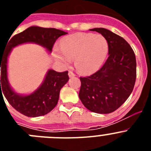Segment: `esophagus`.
<instances>
[{"label": "esophagus", "mask_w": 151, "mask_h": 151, "mask_svg": "<svg viewBox=\"0 0 151 151\" xmlns=\"http://www.w3.org/2000/svg\"><path fill=\"white\" fill-rule=\"evenodd\" d=\"M68 75H69V78H72V77L76 76V75H75V73H73V72L71 71V70H69V73H68Z\"/></svg>", "instance_id": "esophagus-1"}]
</instances>
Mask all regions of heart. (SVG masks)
<instances>
[{"label": "heart", "instance_id": "obj_1", "mask_svg": "<svg viewBox=\"0 0 151 151\" xmlns=\"http://www.w3.org/2000/svg\"><path fill=\"white\" fill-rule=\"evenodd\" d=\"M62 48H57L55 57L65 64L75 60L79 72L89 74L99 69L104 62L109 50L105 37L93 33H76L64 38Z\"/></svg>", "mask_w": 151, "mask_h": 151}]
</instances>
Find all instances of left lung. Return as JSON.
I'll return each instance as SVG.
<instances>
[{"label":"left lung","instance_id":"8db88e82","mask_svg":"<svg viewBox=\"0 0 151 151\" xmlns=\"http://www.w3.org/2000/svg\"><path fill=\"white\" fill-rule=\"evenodd\" d=\"M102 35L109 45L104 66L90 76L80 77V100L90 111L106 114L123 104L134 88L136 59L123 38L104 28L91 29Z\"/></svg>","mask_w":151,"mask_h":151}]
</instances>
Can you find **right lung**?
Segmentation results:
<instances>
[{
  "label": "right lung",
  "mask_w": 151,
  "mask_h": 151,
  "mask_svg": "<svg viewBox=\"0 0 151 151\" xmlns=\"http://www.w3.org/2000/svg\"><path fill=\"white\" fill-rule=\"evenodd\" d=\"M66 34L60 29L31 26L13 36L0 53V93L3 92L10 104L23 115L38 117L51 111L57 104L60 89L68 82L69 76L68 71L58 73L49 69L43 82L34 92L28 95L18 94L10 87L7 78V58L12 49L24 43H35L50 53L56 40Z\"/></svg>",
  "instance_id": "add662e5"
}]
</instances>
